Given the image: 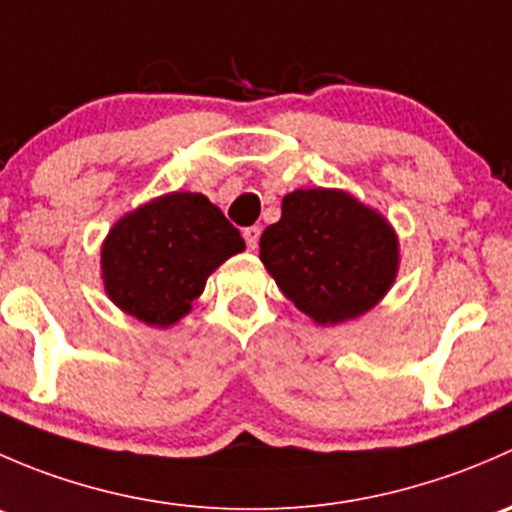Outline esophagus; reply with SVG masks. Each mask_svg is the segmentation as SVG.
<instances>
[{
  "label": "esophagus",
  "mask_w": 512,
  "mask_h": 512,
  "mask_svg": "<svg viewBox=\"0 0 512 512\" xmlns=\"http://www.w3.org/2000/svg\"><path fill=\"white\" fill-rule=\"evenodd\" d=\"M242 237H245V242L250 250H257V245H260V227L257 225L245 227V230H242Z\"/></svg>",
  "instance_id": "esophagus-1"
}]
</instances>
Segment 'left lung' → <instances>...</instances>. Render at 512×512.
<instances>
[{"mask_svg": "<svg viewBox=\"0 0 512 512\" xmlns=\"http://www.w3.org/2000/svg\"><path fill=\"white\" fill-rule=\"evenodd\" d=\"M282 294L322 327L374 309L399 275V235L379 210L339 188H299L260 237Z\"/></svg>", "mask_w": 512, "mask_h": 512, "instance_id": "left-lung-1", "label": "left lung"}]
</instances>
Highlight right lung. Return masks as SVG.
<instances>
[{
  "label": "right lung",
  "mask_w": 512,
  "mask_h": 512,
  "mask_svg": "<svg viewBox=\"0 0 512 512\" xmlns=\"http://www.w3.org/2000/svg\"><path fill=\"white\" fill-rule=\"evenodd\" d=\"M245 250L237 227L203 193H165L116 220L101 245V280L121 312L173 327L208 277Z\"/></svg>",
  "instance_id": "obj_1"
}]
</instances>
